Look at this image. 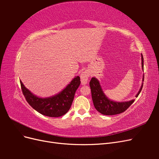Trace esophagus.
<instances>
[{"label": "esophagus", "mask_w": 159, "mask_h": 159, "mask_svg": "<svg viewBox=\"0 0 159 159\" xmlns=\"http://www.w3.org/2000/svg\"><path fill=\"white\" fill-rule=\"evenodd\" d=\"M89 77V73L88 71H84L80 75V78H81V84H87L88 81V78Z\"/></svg>", "instance_id": "obj_1"}]
</instances>
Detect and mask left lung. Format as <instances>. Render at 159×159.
I'll list each match as a JSON object with an SVG mask.
<instances>
[{"mask_svg": "<svg viewBox=\"0 0 159 159\" xmlns=\"http://www.w3.org/2000/svg\"><path fill=\"white\" fill-rule=\"evenodd\" d=\"M141 56L142 68L143 69H144L143 55H141ZM143 81H144V78L143 79ZM89 85L94 107L97 109V111H98L99 113L103 115H113L121 113L124 112L125 111H126L134 102V100H131L127 102L118 103L109 100L103 93L99 81L95 78H91L89 82ZM143 85L142 84L141 88L138 92L137 95H136V97H138V95L141 91Z\"/></svg>", "mask_w": 159, "mask_h": 159, "instance_id": "8db88e82", "label": "left lung"}]
</instances>
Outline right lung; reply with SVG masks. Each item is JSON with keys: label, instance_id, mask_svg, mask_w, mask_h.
<instances>
[{"label": "right lung", "instance_id": "1", "mask_svg": "<svg viewBox=\"0 0 159 159\" xmlns=\"http://www.w3.org/2000/svg\"><path fill=\"white\" fill-rule=\"evenodd\" d=\"M22 93L26 102L38 113L48 117H57L68 111L73 102L75 93L81 83L77 76L60 93L48 98H40L33 95L20 81Z\"/></svg>", "mask_w": 159, "mask_h": 159}]
</instances>
